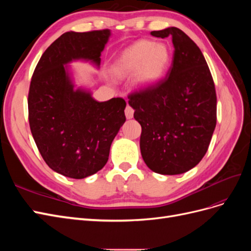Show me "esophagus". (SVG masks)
Listing matches in <instances>:
<instances>
[{"instance_id":"obj_1","label":"esophagus","mask_w":251,"mask_h":251,"mask_svg":"<svg viewBox=\"0 0 251 251\" xmlns=\"http://www.w3.org/2000/svg\"><path fill=\"white\" fill-rule=\"evenodd\" d=\"M125 113H126V117L127 119L133 118V116H134V110H133L128 104L126 105V110H125Z\"/></svg>"}]
</instances>
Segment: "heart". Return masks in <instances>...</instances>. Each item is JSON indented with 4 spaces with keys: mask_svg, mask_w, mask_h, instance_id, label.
Wrapping results in <instances>:
<instances>
[{
    "mask_svg": "<svg viewBox=\"0 0 251 251\" xmlns=\"http://www.w3.org/2000/svg\"><path fill=\"white\" fill-rule=\"evenodd\" d=\"M169 62L170 51L164 44L139 41L121 53L114 64V72L119 77L136 72L135 86L147 89L163 76Z\"/></svg>",
    "mask_w": 251,
    "mask_h": 251,
    "instance_id": "heart-1",
    "label": "heart"
}]
</instances>
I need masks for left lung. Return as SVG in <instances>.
I'll return each mask as SVG.
<instances>
[{
	"mask_svg": "<svg viewBox=\"0 0 251 251\" xmlns=\"http://www.w3.org/2000/svg\"><path fill=\"white\" fill-rule=\"evenodd\" d=\"M151 34L172 37V67L163 79L128 95V104L142 128L140 151L148 168L179 175L207 151L217 124L215 83L201 50L182 30L169 27Z\"/></svg>",
	"mask_w": 251,
	"mask_h": 251,
	"instance_id": "left-lung-1",
	"label": "left lung"
}]
</instances>
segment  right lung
Here are the masks:
<instances>
[{
	"label": "right lung",
	"instance_id": "add662e5",
	"mask_svg": "<svg viewBox=\"0 0 251 251\" xmlns=\"http://www.w3.org/2000/svg\"><path fill=\"white\" fill-rule=\"evenodd\" d=\"M111 30L69 31L53 42L37 63L28 95L29 125L49 168L83 179L107 163L112 141L126 121V101L95 100L89 89L75 87L70 66L83 60L100 66Z\"/></svg>",
	"mask_w": 251,
	"mask_h": 251
}]
</instances>
